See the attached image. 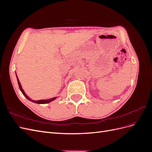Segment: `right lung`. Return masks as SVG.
I'll return each instance as SVG.
<instances>
[{"instance_id":"right-lung-1","label":"right lung","mask_w":152,"mask_h":152,"mask_svg":"<svg viewBox=\"0 0 152 152\" xmlns=\"http://www.w3.org/2000/svg\"><path fill=\"white\" fill-rule=\"evenodd\" d=\"M16 77H17L18 82V85H19V87H20V90H21V93H23V94L27 99H28L30 100V101H31V102H34V103H38V104H45V103H50V102H52V101L54 100L55 99H56V98H51V99H48V100H38V101H35V100L31 99L30 98H29L28 97V96H27V95L25 94L24 91L23 90L22 87H21V84H20V81H19V79H18V77H17V75H16Z\"/></svg>"}]
</instances>
